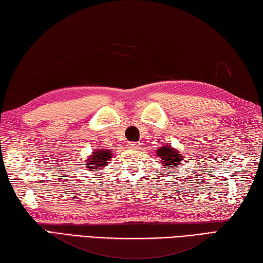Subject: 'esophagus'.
I'll use <instances>...</instances> for the list:
<instances>
[{
    "instance_id": "esophagus-1",
    "label": "esophagus",
    "mask_w": 263,
    "mask_h": 263,
    "mask_svg": "<svg viewBox=\"0 0 263 263\" xmlns=\"http://www.w3.org/2000/svg\"><path fill=\"white\" fill-rule=\"evenodd\" d=\"M128 146H129V148H130V149H133V150H134V149H139L140 146H141V143H140V142H129Z\"/></svg>"
}]
</instances>
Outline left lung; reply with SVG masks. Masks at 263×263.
I'll use <instances>...</instances> for the list:
<instances>
[{
    "mask_svg": "<svg viewBox=\"0 0 263 263\" xmlns=\"http://www.w3.org/2000/svg\"><path fill=\"white\" fill-rule=\"evenodd\" d=\"M156 154H157V156L160 158V162H162L163 166H164V171H165V168H170L168 170L170 173H172L171 171H176V170H179L178 166L180 164H182L183 156L179 153L177 149L172 148L171 145L164 144L163 146L158 148V150L156 151Z\"/></svg>",
    "mask_w": 263,
    "mask_h": 263,
    "instance_id": "left-lung-1",
    "label": "left lung"
}]
</instances>
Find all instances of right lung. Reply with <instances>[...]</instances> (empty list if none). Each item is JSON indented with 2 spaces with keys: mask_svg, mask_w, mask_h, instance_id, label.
<instances>
[{
  "mask_svg": "<svg viewBox=\"0 0 263 263\" xmlns=\"http://www.w3.org/2000/svg\"><path fill=\"white\" fill-rule=\"evenodd\" d=\"M112 151L108 149H96L95 153L87 159L85 163L86 168H89V171H99V170H103L106 165L112 158Z\"/></svg>",
  "mask_w": 263,
  "mask_h": 263,
  "instance_id": "right-lung-1",
  "label": "right lung"
}]
</instances>
